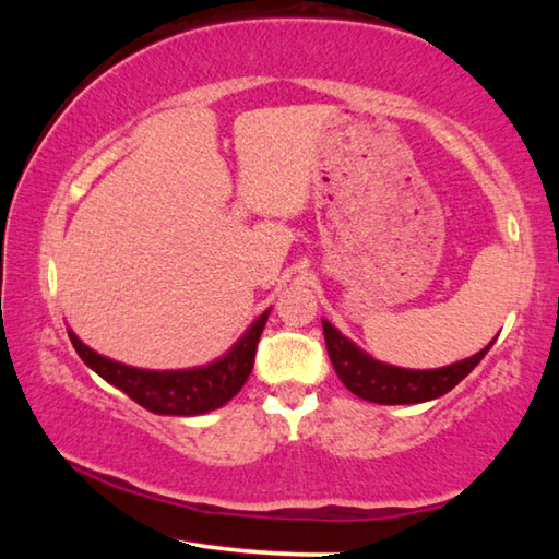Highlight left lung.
<instances>
[{"label": "left lung", "instance_id": "obj_1", "mask_svg": "<svg viewBox=\"0 0 559 559\" xmlns=\"http://www.w3.org/2000/svg\"><path fill=\"white\" fill-rule=\"evenodd\" d=\"M323 333L330 362H333L340 382L359 400L374 404H419L437 400V396L451 392L493 347L490 343L473 357L441 367V370H402V367L377 362L370 355H365L347 337L340 335L328 320H323Z\"/></svg>", "mask_w": 559, "mask_h": 559}]
</instances>
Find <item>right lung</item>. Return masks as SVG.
Instances as JSON below:
<instances>
[{"label":"right lung","mask_w":559,"mask_h":559,"mask_svg":"<svg viewBox=\"0 0 559 559\" xmlns=\"http://www.w3.org/2000/svg\"><path fill=\"white\" fill-rule=\"evenodd\" d=\"M269 313H263L257 323L249 328L239 343L231 347L229 355H224L216 362L197 370H175V372H153L138 370V367L120 365L116 359H108L93 353L88 345H83L69 330V337L93 372L103 380L126 392L132 402L145 406L155 414H175V416H194L212 409H219L231 396L241 390L253 370V357L257 345L266 325Z\"/></svg>","instance_id":"obj_1"}]
</instances>
